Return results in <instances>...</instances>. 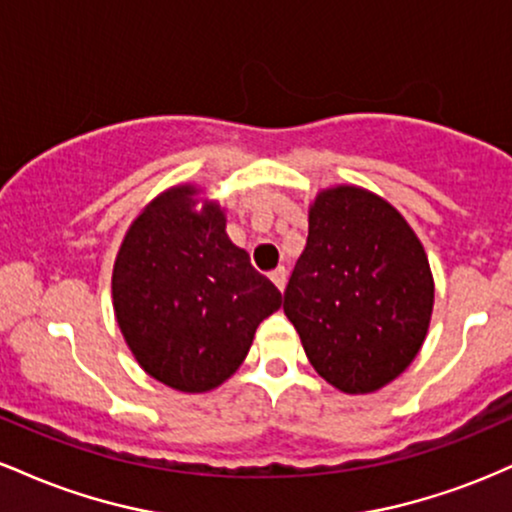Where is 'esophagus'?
<instances>
[{"mask_svg":"<svg viewBox=\"0 0 512 512\" xmlns=\"http://www.w3.org/2000/svg\"><path fill=\"white\" fill-rule=\"evenodd\" d=\"M286 276H289V272H286L284 267H276L274 272L269 274V279L274 281V286H276V289H279V291H284V289H286Z\"/></svg>","mask_w":512,"mask_h":512,"instance_id":"esophagus-1","label":"esophagus"}]
</instances>
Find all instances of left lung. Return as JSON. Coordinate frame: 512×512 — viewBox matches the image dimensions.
<instances>
[{
  "mask_svg": "<svg viewBox=\"0 0 512 512\" xmlns=\"http://www.w3.org/2000/svg\"><path fill=\"white\" fill-rule=\"evenodd\" d=\"M284 313L327 383L346 395L380 390L426 339L433 276L424 245L383 197L354 185L322 190Z\"/></svg>",
  "mask_w": 512,
  "mask_h": 512,
  "instance_id": "left-lung-1",
  "label": "left lung"
}]
</instances>
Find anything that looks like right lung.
<instances>
[{"label": "right lung", "mask_w": 512, "mask_h": 512, "mask_svg": "<svg viewBox=\"0 0 512 512\" xmlns=\"http://www.w3.org/2000/svg\"><path fill=\"white\" fill-rule=\"evenodd\" d=\"M170 187L129 226L113 267V308L137 363L180 392H209L236 373L281 293L226 236L219 204Z\"/></svg>", "instance_id": "right-lung-1"}]
</instances>
